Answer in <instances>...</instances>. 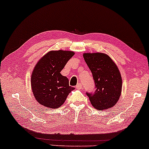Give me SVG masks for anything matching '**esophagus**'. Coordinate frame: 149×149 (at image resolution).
I'll use <instances>...</instances> for the list:
<instances>
[{
  "label": "esophagus",
  "mask_w": 149,
  "mask_h": 149,
  "mask_svg": "<svg viewBox=\"0 0 149 149\" xmlns=\"http://www.w3.org/2000/svg\"><path fill=\"white\" fill-rule=\"evenodd\" d=\"M76 87L77 89H80V88H82V84H81V83L77 84V85H76Z\"/></svg>",
  "instance_id": "obj_1"
}]
</instances>
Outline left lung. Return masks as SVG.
Listing matches in <instances>:
<instances>
[{
    "label": "left lung",
    "mask_w": 149,
    "mask_h": 149,
    "mask_svg": "<svg viewBox=\"0 0 149 149\" xmlns=\"http://www.w3.org/2000/svg\"><path fill=\"white\" fill-rule=\"evenodd\" d=\"M83 58L96 88L93 94L86 93L92 106L100 111L112 108L122 93V80L118 66L104 53H84Z\"/></svg>",
    "instance_id": "8db88e82"
}]
</instances>
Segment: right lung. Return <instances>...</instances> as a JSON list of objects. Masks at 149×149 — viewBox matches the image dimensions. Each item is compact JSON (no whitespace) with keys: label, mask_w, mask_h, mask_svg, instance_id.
<instances>
[{"label":"right lung","mask_w":149,"mask_h":149,"mask_svg":"<svg viewBox=\"0 0 149 149\" xmlns=\"http://www.w3.org/2000/svg\"><path fill=\"white\" fill-rule=\"evenodd\" d=\"M74 54L72 51H50L36 63L31 73V86L39 104L47 108L58 109L75 89L69 86L68 78L61 73Z\"/></svg>","instance_id":"add662e5"}]
</instances>
